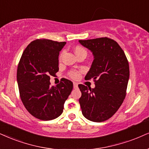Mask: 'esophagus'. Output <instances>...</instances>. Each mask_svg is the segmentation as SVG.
<instances>
[{
    "instance_id": "34e87169",
    "label": "esophagus",
    "mask_w": 149,
    "mask_h": 149,
    "mask_svg": "<svg viewBox=\"0 0 149 149\" xmlns=\"http://www.w3.org/2000/svg\"><path fill=\"white\" fill-rule=\"evenodd\" d=\"M73 86H74V88H77L78 87V84L77 83H76V82H74V83H73Z\"/></svg>"
}]
</instances>
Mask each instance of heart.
Instances as JSON below:
<instances>
[{"mask_svg":"<svg viewBox=\"0 0 149 149\" xmlns=\"http://www.w3.org/2000/svg\"><path fill=\"white\" fill-rule=\"evenodd\" d=\"M74 52H75V53H76V54H80V53H82V52L86 53V49H84L83 47L79 46V45H78V46H77L76 47H75ZM63 52H62L61 53V54L59 56L60 59L62 58V56H63ZM81 73V71L71 70V71H70V72H69V76L72 79H77L80 77Z\"/></svg>","mask_w":149,"mask_h":149,"instance_id":"1","label":"heart"}]
</instances>
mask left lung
<instances>
[{
  "label": "left lung",
  "mask_w": 149,
  "mask_h": 149,
  "mask_svg": "<svg viewBox=\"0 0 149 149\" xmlns=\"http://www.w3.org/2000/svg\"><path fill=\"white\" fill-rule=\"evenodd\" d=\"M79 41L95 58L85 79H93L95 88L78 86L82 114L92 122H104L116 113L126 97L130 74L128 59L119 44L110 38Z\"/></svg>",
  "instance_id": "left-lung-1"
}]
</instances>
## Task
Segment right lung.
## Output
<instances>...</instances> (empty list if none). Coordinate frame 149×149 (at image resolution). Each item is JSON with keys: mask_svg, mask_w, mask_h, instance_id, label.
I'll use <instances>...</instances> for the list:
<instances>
[{"mask_svg": "<svg viewBox=\"0 0 149 149\" xmlns=\"http://www.w3.org/2000/svg\"><path fill=\"white\" fill-rule=\"evenodd\" d=\"M66 42L40 38L27 45L19 61L17 82L21 100L27 111L41 120H52L61 115L73 84L62 78L51 86L50 76L58 71V55Z\"/></svg>", "mask_w": 149, "mask_h": 149, "instance_id": "obj_1", "label": "right lung"}]
</instances>
